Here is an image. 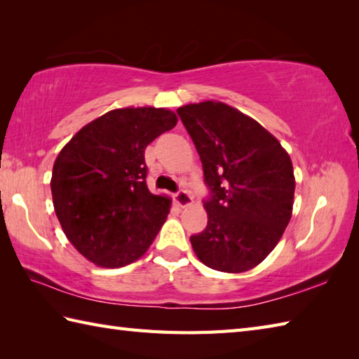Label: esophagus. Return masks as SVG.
<instances>
[{"label":"esophagus","mask_w":359,"mask_h":359,"mask_svg":"<svg viewBox=\"0 0 359 359\" xmlns=\"http://www.w3.org/2000/svg\"><path fill=\"white\" fill-rule=\"evenodd\" d=\"M174 201H175V203L179 205V207L185 208V207H189V205L193 203V197L189 196L188 191H184V189H180L179 193H175Z\"/></svg>","instance_id":"34e87169"}]
</instances>
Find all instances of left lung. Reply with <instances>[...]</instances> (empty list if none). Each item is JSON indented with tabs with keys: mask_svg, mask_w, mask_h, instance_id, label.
I'll use <instances>...</instances> for the list:
<instances>
[{
	"mask_svg": "<svg viewBox=\"0 0 359 359\" xmlns=\"http://www.w3.org/2000/svg\"><path fill=\"white\" fill-rule=\"evenodd\" d=\"M177 114L210 189L208 225L189 238L194 253L212 270H251L278 245L292 217V160L276 137L222 102L187 104Z\"/></svg>",
	"mask_w": 359,
	"mask_h": 359,
	"instance_id": "obj_1",
	"label": "left lung"
}]
</instances>
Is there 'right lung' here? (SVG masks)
Instances as JSON below:
<instances>
[{
	"label": "right lung",
	"mask_w": 359,
	"mask_h": 359,
	"mask_svg": "<svg viewBox=\"0 0 359 359\" xmlns=\"http://www.w3.org/2000/svg\"><path fill=\"white\" fill-rule=\"evenodd\" d=\"M177 123L163 108L103 114L75 134L53 163L50 189L66 238L103 269L142 257L165 224L171 201L147 185L144 149Z\"/></svg>",
	"instance_id": "add662e5"
}]
</instances>
